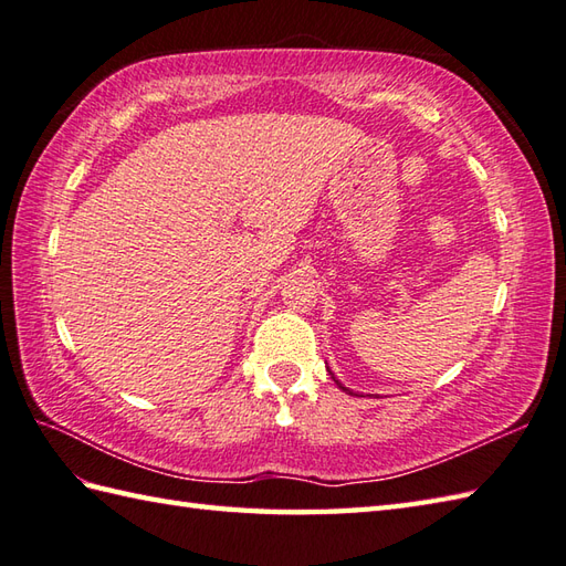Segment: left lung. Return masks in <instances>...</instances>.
<instances>
[{"label": "left lung", "mask_w": 566, "mask_h": 566, "mask_svg": "<svg viewBox=\"0 0 566 566\" xmlns=\"http://www.w3.org/2000/svg\"><path fill=\"white\" fill-rule=\"evenodd\" d=\"M328 375H331V379H333V381H335V384H338V387H340V389H343V391H347V394H355V391H353V389H347V387H345V384H340V379H338V377H335V375H333V371H331V369H328ZM355 396H357V394H355Z\"/></svg>", "instance_id": "left-lung-1"}]
</instances>
